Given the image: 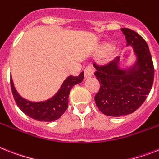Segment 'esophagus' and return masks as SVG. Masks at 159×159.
<instances>
[{
	"mask_svg": "<svg viewBox=\"0 0 159 159\" xmlns=\"http://www.w3.org/2000/svg\"><path fill=\"white\" fill-rule=\"evenodd\" d=\"M93 73H94V68L91 66L86 67V69H85V78H89L93 75Z\"/></svg>",
	"mask_w": 159,
	"mask_h": 159,
	"instance_id": "34e87169",
	"label": "esophagus"
}]
</instances>
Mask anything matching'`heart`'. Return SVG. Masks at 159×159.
Returning a JSON list of instances; mask_svg holds the SVG:
<instances>
[{"label":"heart","instance_id":"b5f03b06","mask_svg":"<svg viewBox=\"0 0 159 159\" xmlns=\"http://www.w3.org/2000/svg\"><path fill=\"white\" fill-rule=\"evenodd\" d=\"M112 49V46L110 44H104V46H102L101 47V51L103 53L108 52L109 50H110Z\"/></svg>","mask_w":159,"mask_h":159}]
</instances>
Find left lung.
<instances>
[{
	"label": "left lung",
	"mask_w": 159,
	"mask_h": 159,
	"mask_svg": "<svg viewBox=\"0 0 159 159\" xmlns=\"http://www.w3.org/2000/svg\"><path fill=\"white\" fill-rule=\"evenodd\" d=\"M126 46H131L135 60L131 66L122 68L120 57L104 66L95 65V76L100 88L95 95L96 106L101 113L121 117L134 113L149 94L153 82L154 68L146 42L135 31L122 28Z\"/></svg>",
	"instance_id": "1"
}]
</instances>
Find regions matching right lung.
<instances>
[{"instance_id":"right-lung-1","label":"right lung","mask_w":159,"mask_h":159,"mask_svg":"<svg viewBox=\"0 0 159 159\" xmlns=\"http://www.w3.org/2000/svg\"><path fill=\"white\" fill-rule=\"evenodd\" d=\"M84 72L77 77L68 76L64 80L59 91L52 97L43 101H30L22 97L15 87L10 77V86L17 105L26 115L40 122H52L63 115L68 104V95L73 86L83 81Z\"/></svg>"}]
</instances>
